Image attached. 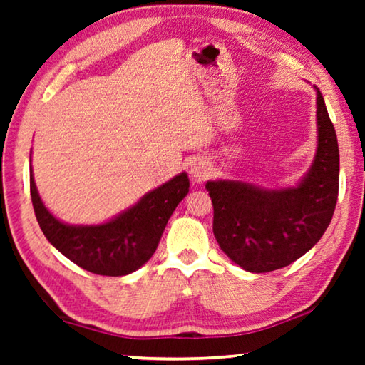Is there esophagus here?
Here are the masks:
<instances>
[{
  "instance_id": "obj_1",
  "label": "esophagus",
  "mask_w": 365,
  "mask_h": 365,
  "mask_svg": "<svg viewBox=\"0 0 365 365\" xmlns=\"http://www.w3.org/2000/svg\"><path fill=\"white\" fill-rule=\"evenodd\" d=\"M190 175L195 182H202L209 175V164L205 159H195L190 164Z\"/></svg>"
}]
</instances>
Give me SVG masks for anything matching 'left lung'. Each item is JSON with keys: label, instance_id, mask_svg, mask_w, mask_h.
I'll use <instances>...</instances> for the list:
<instances>
[{"label": "left lung", "instance_id": "1", "mask_svg": "<svg viewBox=\"0 0 365 365\" xmlns=\"http://www.w3.org/2000/svg\"><path fill=\"white\" fill-rule=\"evenodd\" d=\"M317 91V151L292 188L264 190L240 180L206 183L214 206V237L240 267L264 274L287 267L312 248L335 212L339 151L335 127Z\"/></svg>", "mask_w": 365, "mask_h": 365}]
</instances>
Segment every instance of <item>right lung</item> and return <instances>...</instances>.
<instances>
[{
  "mask_svg": "<svg viewBox=\"0 0 365 365\" xmlns=\"http://www.w3.org/2000/svg\"><path fill=\"white\" fill-rule=\"evenodd\" d=\"M188 188V175L182 172L104 224L69 225L45 207L30 174L34 211L48 242L78 267L108 277L128 275L150 261Z\"/></svg>",
  "mask_w": 365,
  "mask_h": 365,
  "instance_id": "1",
  "label": "right lung"
}]
</instances>
